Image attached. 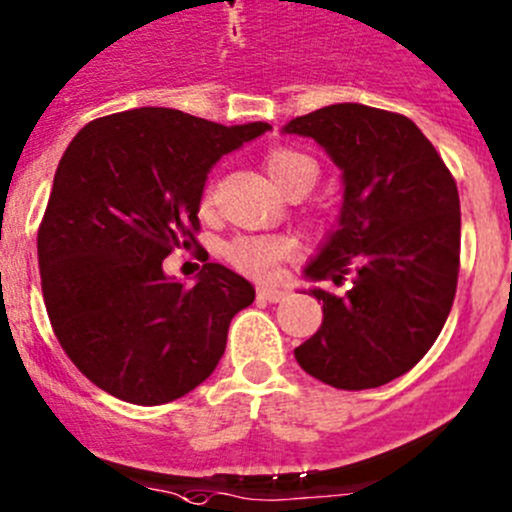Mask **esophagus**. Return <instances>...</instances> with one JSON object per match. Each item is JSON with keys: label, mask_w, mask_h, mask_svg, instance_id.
Segmentation results:
<instances>
[{"label": "esophagus", "mask_w": 512, "mask_h": 512, "mask_svg": "<svg viewBox=\"0 0 512 512\" xmlns=\"http://www.w3.org/2000/svg\"><path fill=\"white\" fill-rule=\"evenodd\" d=\"M285 295H288V290L275 288V285H260L257 288V298L267 300V303H280V300H285Z\"/></svg>", "instance_id": "esophagus-1"}]
</instances>
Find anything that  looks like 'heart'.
Wrapping results in <instances>:
<instances>
[{
	"label": "heart",
	"mask_w": 512,
	"mask_h": 512,
	"mask_svg": "<svg viewBox=\"0 0 512 512\" xmlns=\"http://www.w3.org/2000/svg\"><path fill=\"white\" fill-rule=\"evenodd\" d=\"M265 166L272 181L283 191H290L300 181L313 184L315 174H318L313 159H308L300 151H293V148L270 151ZM209 207H212V186L202 191V209L207 212ZM295 250H298V245L288 234H240V237H234L224 245V257L245 275L265 280L272 278L278 272L280 262L293 257Z\"/></svg>",
	"instance_id": "heart-1"
}]
</instances>
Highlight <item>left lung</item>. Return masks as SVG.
<instances>
[{"label": "left lung", "instance_id": "left-lung-1", "mask_svg": "<svg viewBox=\"0 0 512 512\" xmlns=\"http://www.w3.org/2000/svg\"><path fill=\"white\" fill-rule=\"evenodd\" d=\"M343 171L338 229L305 275L346 295L323 300L318 333L295 358L323 384L361 391L407 374L442 331L460 275V194L437 148L407 116L361 103L293 118Z\"/></svg>", "mask_w": 512, "mask_h": 512}]
</instances>
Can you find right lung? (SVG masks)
I'll use <instances>...</instances> for the list:
<instances>
[{
    "instance_id": "1",
    "label": "right lung",
    "mask_w": 512,
    "mask_h": 512,
    "mask_svg": "<svg viewBox=\"0 0 512 512\" xmlns=\"http://www.w3.org/2000/svg\"><path fill=\"white\" fill-rule=\"evenodd\" d=\"M270 123L222 126L174 108L90 121L57 164L37 229L42 298L62 351L98 389L166 404L222 358L255 288L219 262L174 283L164 260L199 247L207 171Z\"/></svg>"
}]
</instances>
